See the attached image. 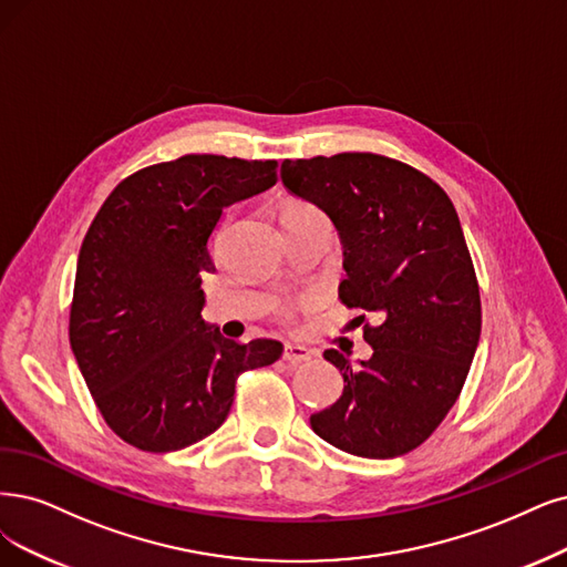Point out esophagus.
Wrapping results in <instances>:
<instances>
[{"label": "esophagus", "instance_id": "obj_1", "mask_svg": "<svg viewBox=\"0 0 567 567\" xmlns=\"http://www.w3.org/2000/svg\"><path fill=\"white\" fill-rule=\"evenodd\" d=\"M312 358V350H308L306 346H297V343H287L282 350V360L289 364H299V362H308Z\"/></svg>", "mask_w": 567, "mask_h": 567}]
</instances>
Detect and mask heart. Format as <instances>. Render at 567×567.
<instances>
[{
  "mask_svg": "<svg viewBox=\"0 0 567 567\" xmlns=\"http://www.w3.org/2000/svg\"><path fill=\"white\" fill-rule=\"evenodd\" d=\"M310 213H320V209H316L308 203H291L287 209H285V217L289 215H310Z\"/></svg>",
  "mask_w": 567,
  "mask_h": 567,
  "instance_id": "1",
  "label": "heart"
}]
</instances>
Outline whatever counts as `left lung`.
I'll return each mask as SVG.
<instances>
[{
	"label": "left lung",
	"instance_id": "obj_1",
	"mask_svg": "<svg viewBox=\"0 0 567 567\" xmlns=\"http://www.w3.org/2000/svg\"><path fill=\"white\" fill-rule=\"evenodd\" d=\"M280 177L339 230V299L381 320L364 324L373 352L358 367L350 352L324 350L346 385L310 427L352 455H404L455 404L481 337L478 282L455 207L427 175L379 154L285 161Z\"/></svg>",
	"mask_w": 567,
	"mask_h": 567
}]
</instances>
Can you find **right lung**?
Returning a JSON list of instances; mask_svg holds the SVG:
<instances>
[{
	"mask_svg": "<svg viewBox=\"0 0 567 567\" xmlns=\"http://www.w3.org/2000/svg\"><path fill=\"white\" fill-rule=\"evenodd\" d=\"M278 182V161L188 154L142 167L102 203L83 238L70 346L107 425L140 451L171 453L213 434L243 371L282 343H236L200 310L221 209Z\"/></svg>",
	"mask_w": 567,
	"mask_h": 567,
	"instance_id": "obj_1",
	"label": "right lung"
}]
</instances>
